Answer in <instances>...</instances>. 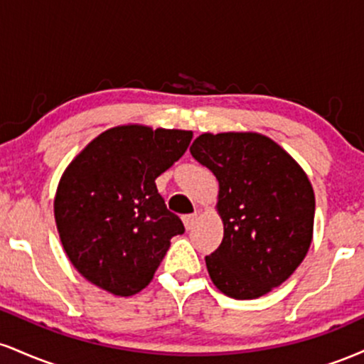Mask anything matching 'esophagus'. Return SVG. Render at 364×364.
Here are the masks:
<instances>
[{
	"mask_svg": "<svg viewBox=\"0 0 364 364\" xmlns=\"http://www.w3.org/2000/svg\"><path fill=\"white\" fill-rule=\"evenodd\" d=\"M196 214H188V215H183V223H185V228L190 231V229H193V225L196 224Z\"/></svg>",
	"mask_w": 364,
	"mask_h": 364,
	"instance_id": "obj_1",
	"label": "esophagus"
}]
</instances>
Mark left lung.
Segmentation results:
<instances>
[{"label":"left lung","mask_w":364,"mask_h":364,"mask_svg":"<svg viewBox=\"0 0 364 364\" xmlns=\"http://www.w3.org/2000/svg\"><path fill=\"white\" fill-rule=\"evenodd\" d=\"M190 152L219 181L224 237L205 257L212 282L229 298H260L306 257L315 219L310 179L258 133H203Z\"/></svg>","instance_id":"1"}]
</instances>
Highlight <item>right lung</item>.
Wrapping results in <instances>:
<instances>
[{
	"mask_svg": "<svg viewBox=\"0 0 364 364\" xmlns=\"http://www.w3.org/2000/svg\"><path fill=\"white\" fill-rule=\"evenodd\" d=\"M193 133L140 124L101 133L73 159L58 185L54 217L63 248L87 281L116 296L149 286L185 232L156 178L186 152Z\"/></svg>",
	"mask_w": 364,
	"mask_h": 364,
	"instance_id": "1",
	"label": "right lung"
}]
</instances>
